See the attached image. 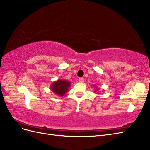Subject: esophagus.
Here are the masks:
<instances>
[{"label": "esophagus", "mask_w": 150, "mask_h": 150, "mask_svg": "<svg viewBox=\"0 0 150 150\" xmlns=\"http://www.w3.org/2000/svg\"><path fill=\"white\" fill-rule=\"evenodd\" d=\"M79 82H81V83H83V82H84V79H83V78H79Z\"/></svg>", "instance_id": "1"}]
</instances>
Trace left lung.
<instances>
[{
	"label": "left lung",
	"instance_id": "left-lung-1",
	"mask_svg": "<svg viewBox=\"0 0 150 150\" xmlns=\"http://www.w3.org/2000/svg\"><path fill=\"white\" fill-rule=\"evenodd\" d=\"M95 89H94V93H96V94H100V93H99V92L98 91V90H99V89H98V87L97 86H95Z\"/></svg>",
	"mask_w": 150,
	"mask_h": 150
}]
</instances>
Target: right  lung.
Segmentation results:
<instances>
[{
	"label": "right lung",
	"mask_w": 150,
	"mask_h": 150,
	"mask_svg": "<svg viewBox=\"0 0 150 150\" xmlns=\"http://www.w3.org/2000/svg\"><path fill=\"white\" fill-rule=\"evenodd\" d=\"M71 86V83L65 80H57L53 82L50 86L51 91L58 96L63 97L64 94L68 91Z\"/></svg>",
	"instance_id": "right-lung-1"
}]
</instances>
